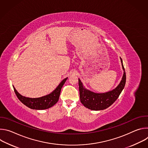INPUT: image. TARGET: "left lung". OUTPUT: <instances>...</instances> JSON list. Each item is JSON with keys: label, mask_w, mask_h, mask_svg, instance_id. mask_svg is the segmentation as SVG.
<instances>
[{"label": "left lung", "mask_w": 148, "mask_h": 148, "mask_svg": "<svg viewBox=\"0 0 148 148\" xmlns=\"http://www.w3.org/2000/svg\"><path fill=\"white\" fill-rule=\"evenodd\" d=\"M123 74L119 85L113 90L105 93H95L84 88L78 79L80 101L85 107L94 111L103 110L108 108L117 99L123 90L126 82V73L121 58Z\"/></svg>", "instance_id": "left-lung-1"}]
</instances>
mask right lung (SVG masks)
Segmentation results:
<instances>
[{
    "mask_svg": "<svg viewBox=\"0 0 148 148\" xmlns=\"http://www.w3.org/2000/svg\"><path fill=\"white\" fill-rule=\"evenodd\" d=\"M67 78L63 79L58 87L50 94L40 98H27L20 95L13 87L14 92L18 99L27 107L33 110H42L51 108L58 101L61 88L66 81Z\"/></svg>",
    "mask_w": 148,
    "mask_h": 148,
    "instance_id": "right-lung-1",
    "label": "right lung"
}]
</instances>
